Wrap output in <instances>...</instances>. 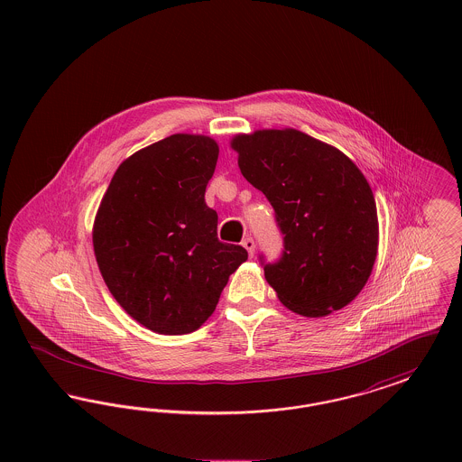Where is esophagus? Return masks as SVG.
Listing matches in <instances>:
<instances>
[{
  "instance_id": "obj_1",
  "label": "esophagus",
  "mask_w": 462,
  "mask_h": 462,
  "mask_svg": "<svg viewBox=\"0 0 462 462\" xmlns=\"http://www.w3.org/2000/svg\"><path fill=\"white\" fill-rule=\"evenodd\" d=\"M242 245L247 249L249 256H253V254H254V247H256V244L253 241V237H245V239L242 241Z\"/></svg>"
}]
</instances>
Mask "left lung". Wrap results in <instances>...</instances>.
Segmentation results:
<instances>
[{
	"label": "left lung",
	"mask_w": 462,
	"mask_h": 462,
	"mask_svg": "<svg viewBox=\"0 0 462 462\" xmlns=\"http://www.w3.org/2000/svg\"><path fill=\"white\" fill-rule=\"evenodd\" d=\"M230 145L284 236L275 263L260 256L281 303L303 317L346 307L377 254V211L365 176L336 147L292 128L237 134Z\"/></svg>",
	"instance_id": "left-lung-1"
}]
</instances>
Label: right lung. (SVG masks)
<instances>
[{
  "mask_svg": "<svg viewBox=\"0 0 462 462\" xmlns=\"http://www.w3.org/2000/svg\"><path fill=\"white\" fill-rule=\"evenodd\" d=\"M218 143L176 133L134 152L110 180L93 223V249L116 301L159 334H189L215 311L228 277L247 260L218 241L204 194Z\"/></svg>",
  "mask_w": 462,
  "mask_h": 462,
  "instance_id": "1",
  "label": "right lung"
}]
</instances>
